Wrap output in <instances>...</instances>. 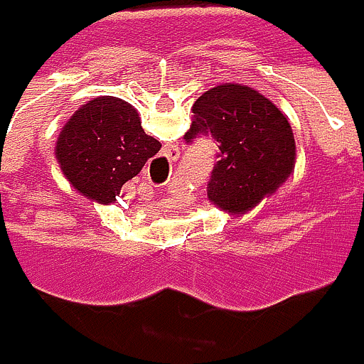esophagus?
<instances>
[{"instance_id": "34e87169", "label": "esophagus", "mask_w": 364, "mask_h": 364, "mask_svg": "<svg viewBox=\"0 0 364 364\" xmlns=\"http://www.w3.org/2000/svg\"><path fill=\"white\" fill-rule=\"evenodd\" d=\"M179 154H181V152H179V149H171L168 152H165V159H163V161H165L166 165L171 166L173 163H175V161H177V159H179Z\"/></svg>"}]
</instances>
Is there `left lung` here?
Segmentation results:
<instances>
[{"label": "left lung", "mask_w": 364, "mask_h": 364, "mask_svg": "<svg viewBox=\"0 0 364 364\" xmlns=\"http://www.w3.org/2000/svg\"><path fill=\"white\" fill-rule=\"evenodd\" d=\"M212 136L220 161L208 183V198L220 210L245 213L291 177L295 138L287 118L271 100L240 83H222L193 103L187 142Z\"/></svg>", "instance_id": "8db88e82"}]
</instances>
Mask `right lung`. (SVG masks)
Masks as SVG:
<instances>
[{
    "label": "right lung",
    "mask_w": 364,
    "mask_h": 364,
    "mask_svg": "<svg viewBox=\"0 0 364 364\" xmlns=\"http://www.w3.org/2000/svg\"><path fill=\"white\" fill-rule=\"evenodd\" d=\"M159 151L161 142L142 130L134 107L103 95L81 105L63 126L55 154L79 193L112 203Z\"/></svg>",
    "instance_id": "obj_1"
}]
</instances>
